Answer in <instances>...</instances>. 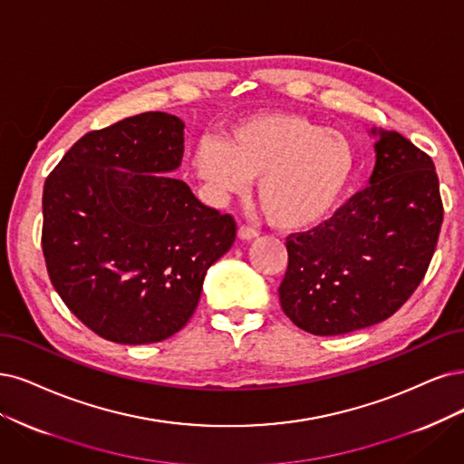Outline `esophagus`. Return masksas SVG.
I'll return each mask as SVG.
<instances>
[{
    "label": "esophagus",
    "mask_w": 464,
    "mask_h": 464,
    "mask_svg": "<svg viewBox=\"0 0 464 464\" xmlns=\"http://www.w3.org/2000/svg\"><path fill=\"white\" fill-rule=\"evenodd\" d=\"M258 235H260V231L250 227V226L238 227V238H243V241H252V238H256Z\"/></svg>",
    "instance_id": "esophagus-1"
}]
</instances>
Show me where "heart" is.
I'll return each mask as SVG.
<instances>
[{
	"label": "heart",
	"instance_id": "obj_1",
	"mask_svg": "<svg viewBox=\"0 0 464 464\" xmlns=\"http://www.w3.org/2000/svg\"><path fill=\"white\" fill-rule=\"evenodd\" d=\"M193 168L221 198L245 195L250 179H260L258 198L269 219L305 229L336 210L353 178L355 152L344 133L310 118L264 112L233 126L226 141L202 140Z\"/></svg>",
	"mask_w": 464,
	"mask_h": 464
}]
</instances>
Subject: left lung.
I'll return each instance as SVG.
<instances>
[{
  "label": "left lung",
  "instance_id": "8db88e82",
  "mask_svg": "<svg viewBox=\"0 0 464 464\" xmlns=\"http://www.w3.org/2000/svg\"><path fill=\"white\" fill-rule=\"evenodd\" d=\"M379 135L371 185L317 227L286 237L279 300L305 333L346 334L388 319L430 266L443 221L434 162L398 131Z\"/></svg>",
  "mask_w": 464,
  "mask_h": 464
}]
</instances>
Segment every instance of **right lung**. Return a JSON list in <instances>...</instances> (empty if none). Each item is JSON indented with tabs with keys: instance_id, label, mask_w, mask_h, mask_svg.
Segmentation results:
<instances>
[{
	"instance_id": "add662e5",
	"label": "right lung",
	"mask_w": 464,
	"mask_h": 464,
	"mask_svg": "<svg viewBox=\"0 0 464 464\" xmlns=\"http://www.w3.org/2000/svg\"><path fill=\"white\" fill-rule=\"evenodd\" d=\"M183 128L174 114L141 112L93 130L44 185L49 279L85 327L118 344L181 331L206 271L235 241L231 214L166 176L181 164Z\"/></svg>"
}]
</instances>
